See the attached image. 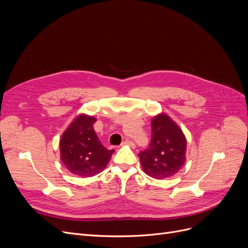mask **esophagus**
Here are the masks:
<instances>
[{"instance_id":"obj_1","label":"esophagus","mask_w":248,"mask_h":248,"mask_svg":"<svg viewBox=\"0 0 248 248\" xmlns=\"http://www.w3.org/2000/svg\"><path fill=\"white\" fill-rule=\"evenodd\" d=\"M122 146H125V145H129L131 147H134V142L132 140H125L124 141H122Z\"/></svg>"}]
</instances>
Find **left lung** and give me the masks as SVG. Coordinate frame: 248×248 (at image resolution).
<instances>
[{
    "mask_svg": "<svg viewBox=\"0 0 248 248\" xmlns=\"http://www.w3.org/2000/svg\"><path fill=\"white\" fill-rule=\"evenodd\" d=\"M149 147L139 156L146 174L154 179L174 176L185 163L186 139L181 128L164 114L152 119Z\"/></svg>",
    "mask_w": 248,
    "mask_h": 248,
    "instance_id": "8db88e82",
    "label": "left lung"
}]
</instances>
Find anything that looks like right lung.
I'll return each mask as SVG.
<instances>
[{"label": "right lung", "mask_w": 248, "mask_h": 248, "mask_svg": "<svg viewBox=\"0 0 248 248\" xmlns=\"http://www.w3.org/2000/svg\"><path fill=\"white\" fill-rule=\"evenodd\" d=\"M96 119L79 115L67 128L60 140V153L64 166L72 174L92 177L102 171L114 150L101 144L94 130Z\"/></svg>", "instance_id": "obj_1"}]
</instances>
